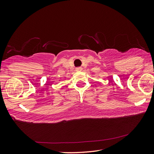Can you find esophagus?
Segmentation results:
<instances>
[{
  "label": "esophagus",
  "mask_w": 154,
  "mask_h": 154,
  "mask_svg": "<svg viewBox=\"0 0 154 154\" xmlns=\"http://www.w3.org/2000/svg\"><path fill=\"white\" fill-rule=\"evenodd\" d=\"M75 70H76L77 71H80L82 70V68H81V67H77L76 69H75Z\"/></svg>",
  "instance_id": "obj_1"
}]
</instances>
